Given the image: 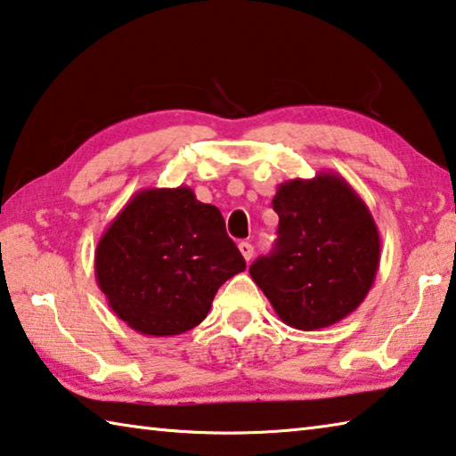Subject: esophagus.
Wrapping results in <instances>:
<instances>
[{
  "instance_id": "esophagus-1",
  "label": "esophagus",
  "mask_w": 456,
  "mask_h": 456,
  "mask_svg": "<svg viewBox=\"0 0 456 456\" xmlns=\"http://www.w3.org/2000/svg\"><path fill=\"white\" fill-rule=\"evenodd\" d=\"M239 251H241V256L245 261H251L253 257V245L247 243V241H241L239 243Z\"/></svg>"
}]
</instances>
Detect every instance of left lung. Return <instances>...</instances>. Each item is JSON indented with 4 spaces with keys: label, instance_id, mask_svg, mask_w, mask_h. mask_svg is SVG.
Masks as SVG:
<instances>
[{
    "label": "left lung",
    "instance_id": "obj_1",
    "mask_svg": "<svg viewBox=\"0 0 456 456\" xmlns=\"http://www.w3.org/2000/svg\"><path fill=\"white\" fill-rule=\"evenodd\" d=\"M277 243L249 267L280 320L320 330L364 302L380 265V233L372 213L338 173L291 179L277 187Z\"/></svg>",
    "mask_w": 456,
    "mask_h": 456
}]
</instances>
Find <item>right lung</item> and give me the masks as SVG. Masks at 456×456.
<instances>
[{
	"instance_id": "obj_1",
	"label": "right lung",
	"mask_w": 456,
	"mask_h": 456,
	"mask_svg": "<svg viewBox=\"0 0 456 456\" xmlns=\"http://www.w3.org/2000/svg\"><path fill=\"white\" fill-rule=\"evenodd\" d=\"M245 259L215 205L189 187L142 189L100 237L98 288L138 334L165 338L207 318L213 297Z\"/></svg>"
}]
</instances>
